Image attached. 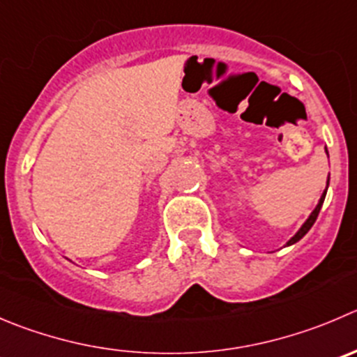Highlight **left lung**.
<instances>
[{"label": "left lung", "instance_id": "8db88e82", "mask_svg": "<svg viewBox=\"0 0 357 357\" xmlns=\"http://www.w3.org/2000/svg\"><path fill=\"white\" fill-rule=\"evenodd\" d=\"M326 153H328V151H326ZM324 197H326V192H324V193H323V197H321V200H319V204H317V207H316V209H314V211H312V214H310V216H309V220H307V221H305V223H303V227H302V228H300V230H298V231H296V235H295V237H293V238H291V241H289V242H288V245H289V244H295V242H298V241H300V238H302V237H303V235H305V234H307V231H309V230H310V228H312V225H314V223H316L317 216H319V211H321V206H323V202H324Z\"/></svg>", "mask_w": 357, "mask_h": 357}]
</instances>
